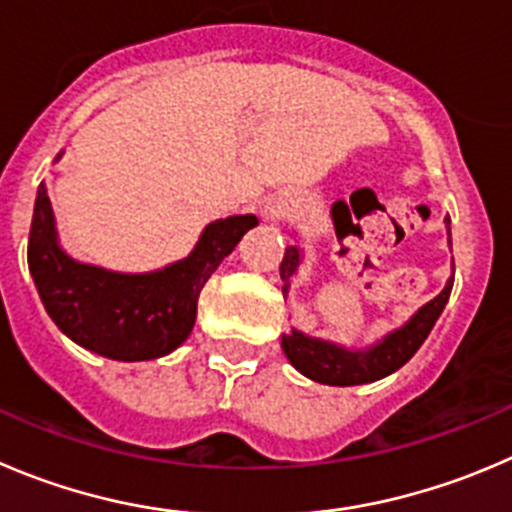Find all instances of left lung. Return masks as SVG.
Masks as SVG:
<instances>
[{"label": "left lung", "instance_id": "left-lung-1", "mask_svg": "<svg viewBox=\"0 0 512 512\" xmlns=\"http://www.w3.org/2000/svg\"><path fill=\"white\" fill-rule=\"evenodd\" d=\"M450 223V218H447ZM450 233V228H447ZM452 243V241H450ZM301 256L299 248L289 246L281 261V281H284V294L289 291V279L294 276L296 266H299ZM452 276L442 294H437L430 304L422 306L402 329L384 337L377 347L367 349V352H349V349L337 347V344L321 342V339L304 337L301 332L291 329V334L281 337V349L289 357V362L299 369L304 377L314 379L319 384H332V387H352V384H367L377 382V379L387 377V374L397 372L402 364L410 362L415 357L417 349L432 332L435 321L440 319L442 309H445L447 299L452 291Z\"/></svg>", "mask_w": 512, "mask_h": 512}]
</instances>
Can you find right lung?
Segmentation results:
<instances>
[{"mask_svg":"<svg viewBox=\"0 0 512 512\" xmlns=\"http://www.w3.org/2000/svg\"><path fill=\"white\" fill-rule=\"evenodd\" d=\"M256 216L211 223L188 259L153 274H115L72 261L57 246L47 188L40 186L29 228L27 264L47 314L75 344L118 362L158 359L196 324L198 296Z\"/></svg>","mask_w":512,"mask_h":512,"instance_id":"obj_1","label":"right lung"}]
</instances>
